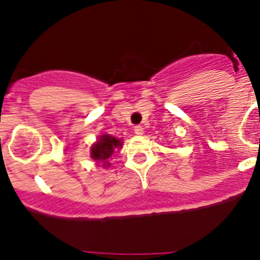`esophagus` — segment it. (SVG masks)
<instances>
[{
  "mask_svg": "<svg viewBox=\"0 0 260 260\" xmlns=\"http://www.w3.org/2000/svg\"><path fill=\"white\" fill-rule=\"evenodd\" d=\"M134 133L138 134V136H142V134L144 133L143 126H140V124H138V126H134Z\"/></svg>",
  "mask_w": 260,
  "mask_h": 260,
  "instance_id": "esophagus-1",
  "label": "esophagus"
}]
</instances>
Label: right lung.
Masks as SVG:
<instances>
[{
  "instance_id": "right-lung-1",
  "label": "right lung",
  "mask_w": 260,
  "mask_h": 260,
  "mask_svg": "<svg viewBox=\"0 0 260 260\" xmlns=\"http://www.w3.org/2000/svg\"><path fill=\"white\" fill-rule=\"evenodd\" d=\"M118 148H122V142L120 139H116L115 137L104 134V136L100 137L98 142L92 146V150H90V151H92L90 157L98 162H103V165H106L105 167H108L109 164L106 162V160L114 154L115 149Z\"/></svg>"
}]
</instances>
